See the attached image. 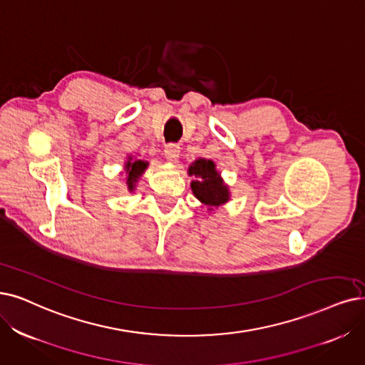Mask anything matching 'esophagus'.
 <instances>
[{
    "instance_id": "1",
    "label": "esophagus",
    "mask_w": 365,
    "mask_h": 365,
    "mask_svg": "<svg viewBox=\"0 0 365 365\" xmlns=\"http://www.w3.org/2000/svg\"><path fill=\"white\" fill-rule=\"evenodd\" d=\"M165 157L168 158V162L175 163L180 157V145L177 143H168L165 147Z\"/></svg>"
}]
</instances>
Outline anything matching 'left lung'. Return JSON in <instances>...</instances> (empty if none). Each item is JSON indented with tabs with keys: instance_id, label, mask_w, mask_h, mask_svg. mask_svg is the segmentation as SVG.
I'll use <instances>...</instances> for the list:
<instances>
[{
	"instance_id": "8db88e82",
	"label": "left lung",
	"mask_w": 365,
	"mask_h": 365,
	"mask_svg": "<svg viewBox=\"0 0 365 365\" xmlns=\"http://www.w3.org/2000/svg\"><path fill=\"white\" fill-rule=\"evenodd\" d=\"M188 175L195 177L190 184L193 195L203 205H207L210 211L223 205L230 199L229 187L223 182L212 160H195L190 168H188Z\"/></svg>"
}]
</instances>
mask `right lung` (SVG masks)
I'll use <instances>...</instances> for the list:
<instances>
[{
    "label": "right lung",
    "mask_w": 365,
    "mask_h": 365,
    "mask_svg": "<svg viewBox=\"0 0 365 365\" xmlns=\"http://www.w3.org/2000/svg\"><path fill=\"white\" fill-rule=\"evenodd\" d=\"M148 168V162H143V160H138L133 157H128V160L124 165V170L127 173V188L130 192L135 190L138 180L142 177L145 169Z\"/></svg>",
    "instance_id": "obj_1"
}]
</instances>
